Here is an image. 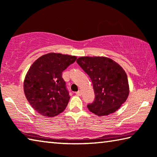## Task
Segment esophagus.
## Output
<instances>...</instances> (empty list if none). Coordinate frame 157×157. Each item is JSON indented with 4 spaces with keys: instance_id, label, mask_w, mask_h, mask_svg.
<instances>
[{
    "instance_id": "1",
    "label": "esophagus",
    "mask_w": 157,
    "mask_h": 157,
    "mask_svg": "<svg viewBox=\"0 0 157 157\" xmlns=\"http://www.w3.org/2000/svg\"><path fill=\"white\" fill-rule=\"evenodd\" d=\"M76 95H78V96H81V95L82 94V91H81V90H78V92H76Z\"/></svg>"
}]
</instances>
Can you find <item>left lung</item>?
I'll list each match as a JSON object with an SVG mask.
<instances>
[{"label":"left lung","instance_id":"8db88e82","mask_svg":"<svg viewBox=\"0 0 157 157\" xmlns=\"http://www.w3.org/2000/svg\"><path fill=\"white\" fill-rule=\"evenodd\" d=\"M76 62L91 78L95 100L87 105L97 116H107L120 108L128 97L130 88L125 70L105 56H81Z\"/></svg>","mask_w":157,"mask_h":157}]
</instances>
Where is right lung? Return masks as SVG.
I'll return each instance as SVG.
<instances>
[{
    "instance_id": "obj_1",
    "label": "right lung",
    "mask_w": 157,
    "mask_h": 157,
    "mask_svg": "<svg viewBox=\"0 0 157 157\" xmlns=\"http://www.w3.org/2000/svg\"><path fill=\"white\" fill-rule=\"evenodd\" d=\"M76 59L75 56L52 52L33 63L25 77L23 89L27 100L38 113L54 117L65 110L70 96L62 72Z\"/></svg>"
}]
</instances>
